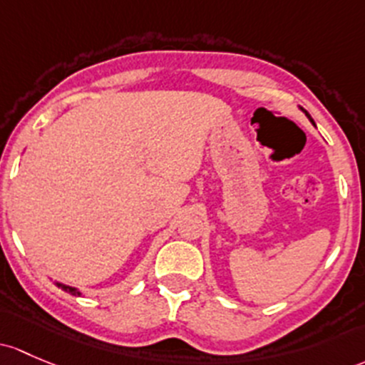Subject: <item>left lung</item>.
I'll return each mask as SVG.
<instances>
[{
  "label": "left lung",
  "mask_w": 365,
  "mask_h": 365,
  "mask_svg": "<svg viewBox=\"0 0 365 365\" xmlns=\"http://www.w3.org/2000/svg\"><path fill=\"white\" fill-rule=\"evenodd\" d=\"M304 113H306V115H308V118H309V120H312V117H309V113H308V112H306V110H304ZM312 122H313V120H312Z\"/></svg>",
  "instance_id": "8db88e82"
}]
</instances>
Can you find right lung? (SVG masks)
<instances>
[{"instance_id": "1", "label": "right lung", "mask_w": 365, "mask_h": 365, "mask_svg": "<svg viewBox=\"0 0 365 365\" xmlns=\"http://www.w3.org/2000/svg\"><path fill=\"white\" fill-rule=\"evenodd\" d=\"M59 287L63 290H66V292H71L73 295H80V292L76 289H73V287H66V285H63V283H59Z\"/></svg>"}]
</instances>
